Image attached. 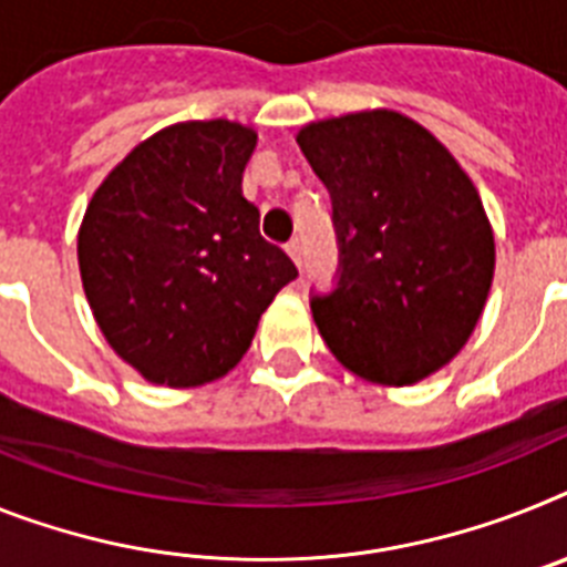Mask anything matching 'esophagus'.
Returning a JSON list of instances; mask_svg holds the SVG:
<instances>
[{
    "instance_id": "34e87169",
    "label": "esophagus",
    "mask_w": 567,
    "mask_h": 567,
    "mask_svg": "<svg viewBox=\"0 0 567 567\" xmlns=\"http://www.w3.org/2000/svg\"><path fill=\"white\" fill-rule=\"evenodd\" d=\"M285 254L291 256L293 265H297V268H299V265H302V245H299V239L288 241V245H285Z\"/></svg>"
}]
</instances>
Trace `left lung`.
Instances as JSON below:
<instances>
[{"instance_id": "obj_1", "label": "left lung", "mask_w": 567, "mask_h": 567, "mask_svg": "<svg viewBox=\"0 0 567 567\" xmlns=\"http://www.w3.org/2000/svg\"><path fill=\"white\" fill-rule=\"evenodd\" d=\"M297 144L331 193L340 239V282L311 302L320 337L369 383L430 378L470 340L496 270L473 178L394 109L306 123Z\"/></svg>"}]
</instances>
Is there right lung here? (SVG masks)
I'll use <instances>...</instances> for the list:
<instances>
[{"mask_svg":"<svg viewBox=\"0 0 567 567\" xmlns=\"http://www.w3.org/2000/svg\"><path fill=\"white\" fill-rule=\"evenodd\" d=\"M254 150L245 123H173L114 166L85 207L78 261L94 322L155 386L225 378L297 279L241 193Z\"/></svg>","mask_w":567,"mask_h":567,"instance_id":"obj_1","label":"right lung"}]
</instances>
